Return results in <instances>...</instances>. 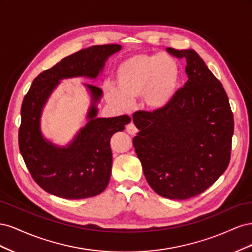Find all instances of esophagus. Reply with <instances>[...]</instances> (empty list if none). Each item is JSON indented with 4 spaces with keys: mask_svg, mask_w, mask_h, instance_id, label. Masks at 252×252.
Returning a JSON list of instances; mask_svg holds the SVG:
<instances>
[{
    "mask_svg": "<svg viewBox=\"0 0 252 252\" xmlns=\"http://www.w3.org/2000/svg\"><path fill=\"white\" fill-rule=\"evenodd\" d=\"M126 130L129 134H135L138 132V128L135 127V125L133 124V122H130L127 126H126Z\"/></svg>",
    "mask_w": 252,
    "mask_h": 252,
    "instance_id": "obj_1",
    "label": "esophagus"
}]
</instances>
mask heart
<instances>
[{"mask_svg": "<svg viewBox=\"0 0 252 252\" xmlns=\"http://www.w3.org/2000/svg\"><path fill=\"white\" fill-rule=\"evenodd\" d=\"M179 68L163 55H135L121 62L116 70V87L104 88L107 101L120 110H127L139 97L151 111L166 109L179 87Z\"/></svg>", "mask_w": 252, "mask_h": 252, "instance_id": "obj_1", "label": "heart"}]
</instances>
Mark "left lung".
I'll return each instance as SVG.
<instances>
[{
  "mask_svg": "<svg viewBox=\"0 0 252 252\" xmlns=\"http://www.w3.org/2000/svg\"><path fill=\"white\" fill-rule=\"evenodd\" d=\"M185 59L188 77L164 110L133 116L132 143L148 184L171 200L202 193L227 169L233 114L226 91L192 49L166 48Z\"/></svg>",
  "mask_w": 252,
  "mask_h": 252,
  "instance_id": "obj_1",
  "label": "left lung"
}]
</instances>
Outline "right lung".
Here are the masks:
<instances>
[{
  "instance_id": "right-lung-1",
  "label": "right lung",
  "mask_w": 252,
  "mask_h": 252,
  "mask_svg": "<svg viewBox=\"0 0 252 252\" xmlns=\"http://www.w3.org/2000/svg\"><path fill=\"white\" fill-rule=\"evenodd\" d=\"M121 45H95L61 60L33 80L21 107L19 148L34 182L45 191L63 199L78 200L100 194L107 187L112 166L111 136L123 131L128 116L96 118L95 104L102 89L86 84L93 95L89 122L73 142L60 148L44 140L40 129L42 109L59 81L72 77L94 79L106 59L121 50Z\"/></svg>"
}]
</instances>
